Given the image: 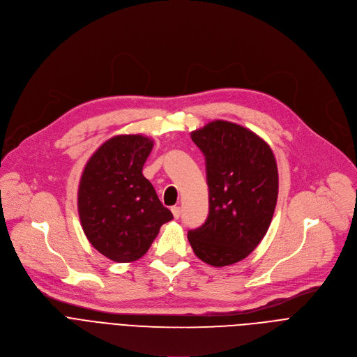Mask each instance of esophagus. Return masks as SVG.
Wrapping results in <instances>:
<instances>
[{
    "label": "esophagus",
    "mask_w": 357,
    "mask_h": 357,
    "mask_svg": "<svg viewBox=\"0 0 357 357\" xmlns=\"http://www.w3.org/2000/svg\"><path fill=\"white\" fill-rule=\"evenodd\" d=\"M171 211H172L174 218H175V219H179V216H181V208H179V206H172Z\"/></svg>",
    "instance_id": "esophagus-1"
}]
</instances>
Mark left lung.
<instances>
[{
    "instance_id": "left-lung-1",
    "label": "left lung",
    "mask_w": 357,
    "mask_h": 357,
    "mask_svg": "<svg viewBox=\"0 0 357 357\" xmlns=\"http://www.w3.org/2000/svg\"><path fill=\"white\" fill-rule=\"evenodd\" d=\"M206 161L209 215L188 231L196 256L213 267L241 261L266 236L278 197L270 145L238 124L215 120L190 132Z\"/></svg>"
}]
</instances>
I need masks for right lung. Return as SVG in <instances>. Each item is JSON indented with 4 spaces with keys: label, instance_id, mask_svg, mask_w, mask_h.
Listing matches in <instances>:
<instances>
[{
    "label": "right lung",
    "instance_id": "1",
    "mask_svg": "<svg viewBox=\"0 0 357 357\" xmlns=\"http://www.w3.org/2000/svg\"><path fill=\"white\" fill-rule=\"evenodd\" d=\"M154 141L141 134L116 135L87 161L77 209L90 244L116 263L142 257L164 223L174 219L142 167Z\"/></svg>",
    "mask_w": 357,
    "mask_h": 357
}]
</instances>
